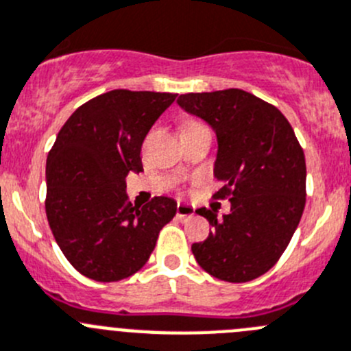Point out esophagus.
Returning <instances> with one entry per match:
<instances>
[{"label":"esophagus","instance_id":"1","mask_svg":"<svg viewBox=\"0 0 351 351\" xmlns=\"http://www.w3.org/2000/svg\"><path fill=\"white\" fill-rule=\"evenodd\" d=\"M176 214H178L180 217H190L195 214V207L190 206V204L178 202V206H176Z\"/></svg>","mask_w":351,"mask_h":351}]
</instances>
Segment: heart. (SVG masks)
Listing matches in <instances>:
<instances>
[{"mask_svg":"<svg viewBox=\"0 0 351 351\" xmlns=\"http://www.w3.org/2000/svg\"><path fill=\"white\" fill-rule=\"evenodd\" d=\"M190 125H192V123H190Z\"/></svg>","mask_w":351,"mask_h":351,"instance_id":"obj_1","label":"heart"}]
</instances>
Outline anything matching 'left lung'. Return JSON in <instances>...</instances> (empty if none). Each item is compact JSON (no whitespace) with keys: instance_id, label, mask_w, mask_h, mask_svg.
I'll return each instance as SVG.
<instances>
[{"instance_id":"1","label":"left lung","mask_w":351,"mask_h":351,"mask_svg":"<svg viewBox=\"0 0 351 351\" xmlns=\"http://www.w3.org/2000/svg\"><path fill=\"white\" fill-rule=\"evenodd\" d=\"M178 106L206 121L217 138L214 178L230 214L200 207L213 226L192 245L199 266L228 283H245L271 269L290 243L305 207V156L278 108L241 89L182 94Z\"/></svg>"}]
</instances>
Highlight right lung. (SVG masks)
<instances>
[{
    "label": "right lung",
    "mask_w": 351,
    "mask_h": 351,
    "mask_svg": "<svg viewBox=\"0 0 351 351\" xmlns=\"http://www.w3.org/2000/svg\"><path fill=\"white\" fill-rule=\"evenodd\" d=\"M176 99L169 93L117 89L82 104L46 161V216L71 266L94 281H120L144 267L175 199L144 207L127 195V175L142 171L141 147Z\"/></svg>",
    "instance_id": "1"
}]
</instances>
